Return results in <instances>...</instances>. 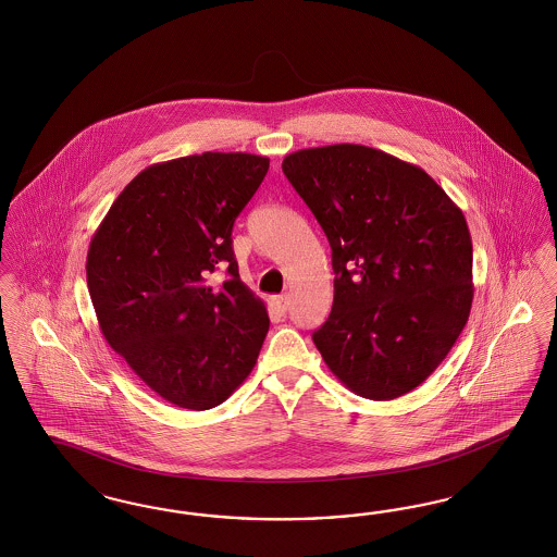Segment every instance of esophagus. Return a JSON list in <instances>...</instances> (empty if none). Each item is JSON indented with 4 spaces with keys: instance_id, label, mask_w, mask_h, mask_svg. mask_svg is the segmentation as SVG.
<instances>
[{
    "instance_id": "obj_1",
    "label": "esophagus",
    "mask_w": 557,
    "mask_h": 557,
    "mask_svg": "<svg viewBox=\"0 0 557 557\" xmlns=\"http://www.w3.org/2000/svg\"><path fill=\"white\" fill-rule=\"evenodd\" d=\"M273 309L280 312V314H286L289 309V296L288 294H282V296H275L273 298Z\"/></svg>"
}]
</instances>
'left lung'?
Segmentation results:
<instances>
[{"mask_svg": "<svg viewBox=\"0 0 557 557\" xmlns=\"http://www.w3.org/2000/svg\"><path fill=\"white\" fill-rule=\"evenodd\" d=\"M282 170L332 246L334 307L312 342L357 396L394 400L447 357L472 305L460 207L419 165L364 145L289 153Z\"/></svg>", "mask_w": 557, "mask_h": 557, "instance_id": "left-lung-1", "label": "left lung"}]
</instances>
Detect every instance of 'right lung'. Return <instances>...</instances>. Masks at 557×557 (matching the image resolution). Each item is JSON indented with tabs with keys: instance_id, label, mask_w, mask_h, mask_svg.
Masks as SVG:
<instances>
[{
	"instance_id": "add662e5",
	"label": "right lung",
	"mask_w": 557,
	"mask_h": 557,
	"mask_svg": "<svg viewBox=\"0 0 557 557\" xmlns=\"http://www.w3.org/2000/svg\"><path fill=\"white\" fill-rule=\"evenodd\" d=\"M268 157L202 153L149 165L113 200L87 255L99 327L170 404L209 410L245 381L268 335L265 302L246 288L232 227ZM226 280L213 285L210 273Z\"/></svg>"
}]
</instances>
